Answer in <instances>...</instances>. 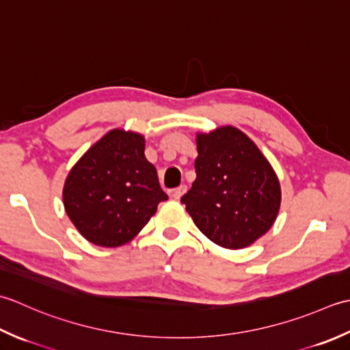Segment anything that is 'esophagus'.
<instances>
[{
	"instance_id": "34e87169",
	"label": "esophagus",
	"mask_w": 350,
	"mask_h": 350,
	"mask_svg": "<svg viewBox=\"0 0 350 350\" xmlns=\"http://www.w3.org/2000/svg\"><path fill=\"white\" fill-rule=\"evenodd\" d=\"M185 191H187V185L185 184H181L180 187H176V189H174V191H172V196H174V199H180Z\"/></svg>"
}]
</instances>
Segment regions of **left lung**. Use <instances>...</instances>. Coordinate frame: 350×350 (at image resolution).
Instances as JSON below:
<instances>
[{"label": "left lung", "mask_w": 350, "mask_h": 350, "mask_svg": "<svg viewBox=\"0 0 350 350\" xmlns=\"http://www.w3.org/2000/svg\"><path fill=\"white\" fill-rule=\"evenodd\" d=\"M196 180L181 198L204 235L226 249L252 245L281 204L280 181L254 142L234 126L199 134Z\"/></svg>", "instance_id": "8db88e82"}]
</instances>
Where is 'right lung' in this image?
<instances>
[{
  "mask_svg": "<svg viewBox=\"0 0 350 350\" xmlns=\"http://www.w3.org/2000/svg\"><path fill=\"white\" fill-rule=\"evenodd\" d=\"M144 135L113 130L70 170L63 189L69 219L90 243L122 246L139 234L166 201Z\"/></svg>",
  "mask_w": 350,
  "mask_h": 350,
  "instance_id": "1",
  "label": "right lung"
}]
</instances>
